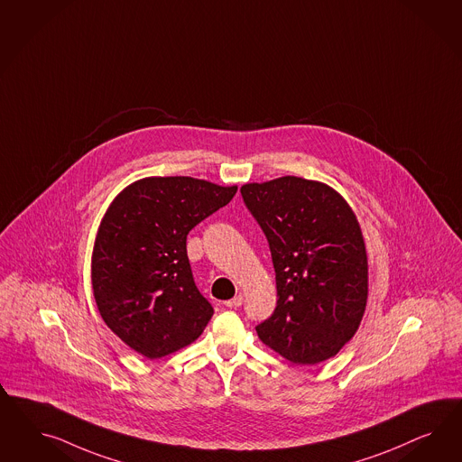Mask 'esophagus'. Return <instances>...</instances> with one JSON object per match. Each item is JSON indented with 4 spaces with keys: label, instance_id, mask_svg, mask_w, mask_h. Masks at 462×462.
Masks as SVG:
<instances>
[{
    "label": "esophagus",
    "instance_id": "1",
    "mask_svg": "<svg viewBox=\"0 0 462 462\" xmlns=\"http://www.w3.org/2000/svg\"><path fill=\"white\" fill-rule=\"evenodd\" d=\"M242 303H244V296H242V294H237V296H234L232 300L225 301L224 305L228 308H238Z\"/></svg>",
    "mask_w": 462,
    "mask_h": 462
}]
</instances>
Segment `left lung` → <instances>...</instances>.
Returning <instances> with one entry per match:
<instances>
[{
    "label": "left lung",
    "instance_id": "1",
    "mask_svg": "<svg viewBox=\"0 0 462 462\" xmlns=\"http://www.w3.org/2000/svg\"><path fill=\"white\" fill-rule=\"evenodd\" d=\"M261 225L276 273L278 303L255 327L290 363L334 357L363 320L367 254L359 222L330 186L296 176L240 188Z\"/></svg>",
    "mask_w": 462,
    "mask_h": 462
}]
</instances>
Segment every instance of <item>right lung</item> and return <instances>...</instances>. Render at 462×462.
<instances>
[{
	"mask_svg": "<svg viewBox=\"0 0 462 462\" xmlns=\"http://www.w3.org/2000/svg\"><path fill=\"white\" fill-rule=\"evenodd\" d=\"M236 193L237 186L169 176L132 182L113 199L91 282L101 319L130 349L159 359L201 336L213 307L196 288L186 237Z\"/></svg>",
	"mask_w": 462,
	"mask_h": 462,
	"instance_id": "1",
	"label": "right lung"
}]
</instances>
